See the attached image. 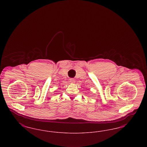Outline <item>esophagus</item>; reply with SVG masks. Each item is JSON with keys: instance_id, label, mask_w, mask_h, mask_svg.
<instances>
[{"instance_id": "34e87169", "label": "esophagus", "mask_w": 147, "mask_h": 147, "mask_svg": "<svg viewBox=\"0 0 147 147\" xmlns=\"http://www.w3.org/2000/svg\"><path fill=\"white\" fill-rule=\"evenodd\" d=\"M69 82L71 83H75V80L73 78H70L69 79Z\"/></svg>"}]
</instances>
